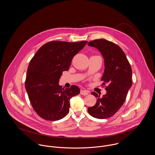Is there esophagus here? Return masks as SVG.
<instances>
[{"label": "esophagus", "instance_id": "esophagus-1", "mask_svg": "<svg viewBox=\"0 0 155 155\" xmlns=\"http://www.w3.org/2000/svg\"><path fill=\"white\" fill-rule=\"evenodd\" d=\"M90 93V91L87 90H81L80 94L82 95H87Z\"/></svg>", "mask_w": 155, "mask_h": 155}]
</instances>
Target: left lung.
Instances as JSON below:
<instances>
[{
	"mask_svg": "<svg viewBox=\"0 0 155 155\" xmlns=\"http://www.w3.org/2000/svg\"><path fill=\"white\" fill-rule=\"evenodd\" d=\"M88 45L98 49L104 59L105 70L101 81L107 84V93L100 95L93 92L95 105L88 108L92 117L105 119L113 116L125 102L127 92L132 85V69L126 55L120 47L105 39L94 40Z\"/></svg>",
	"mask_w": 155,
	"mask_h": 155,
	"instance_id": "left-lung-1",
	"label": "left lung"
}]
</instances>
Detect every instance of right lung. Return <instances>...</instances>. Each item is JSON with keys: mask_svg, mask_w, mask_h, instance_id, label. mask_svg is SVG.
<instances>
[{"mask_svg": "<svg viewBox=\"0 0 155 155\" xmlns=\"http://www.w3.org/2000/svg\"><path fill=\"white\" fill-rule=\"evenodd\" d=\"M88 42L53 41L41 46L30 61L25 88L37 114L48 120H57L68 113L70 100L80 92L76 85L60 86L63 71L69 70L73 57Z\"/></svg>", "mask_w": 155, "mask_h": 155, "instance_id": "right-lung-1", "label": "right lung"}]
</instances>
